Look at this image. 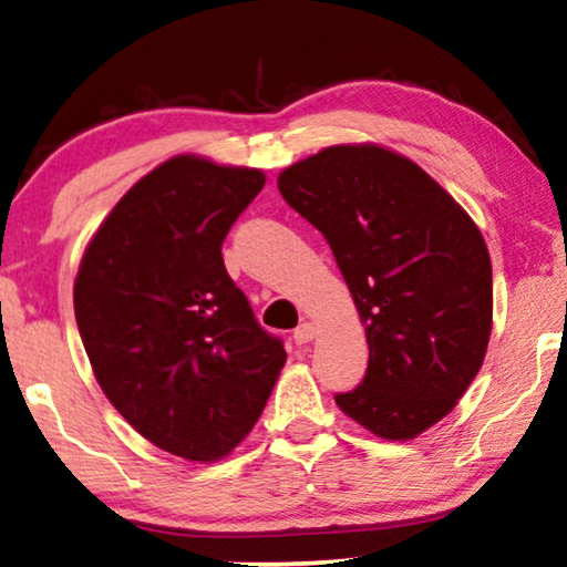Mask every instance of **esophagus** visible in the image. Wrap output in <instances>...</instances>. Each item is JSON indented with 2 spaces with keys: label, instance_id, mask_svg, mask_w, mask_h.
<instances>
[{
  "label": "esophagus",
  "instance_id": "1",
  "mask_svg": "<svg viewBox=\"0 0 567 567\" xmlns=\"http://www.w3.org/2000/svg\"><path fill=\"white\" fill-rule=\"evenodd\" d=\"M312 336H316V328H312L310 323H302V326H298V328H295V333H292L295 343H298V346H306V343H310V341H312Z\"/></svg>",
  "mask_w": 567,
  "mask_h": 567
}]
</instances>
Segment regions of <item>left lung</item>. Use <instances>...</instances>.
<instances>
[{
  "instance_id": "1",
  "label": "left lung",
  "mask_w": 567,
  "mask_h": 567,
  "mask_svg": "<svg viewBox=\"0 0 567 567\" xmlns=\"http://www.w3.org/2000/svg\"><path fill=\"white\" fill-rule=\"evenodd\" d=\"M277 188L331 244L367 326V374L336 404L379 437L410 441L484 364L494 302L484 236L422 167L377 145L320 150Z\"/></svg>"
}]
</instances>
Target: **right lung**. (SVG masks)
I'll return each mask as SVG.
<instances>
[{
    "instance_id": "obj_1",
    "label": "right lung",
    "mask_w": 567,
    "mask_h": 567,
    "mask_svg": "<svg viewBox=\"0 0 567 567\" xmlns=\"http://www.w3.org/2000/svg\"><path fill=\"white\" fill-rule=\"evenodd\" d=\"M265 175L181 155L126 190L73 285L75 323L109 402L142 437L218 461L255 427L285 367L221 247Z\"/></svg>"
}]
</instances>
